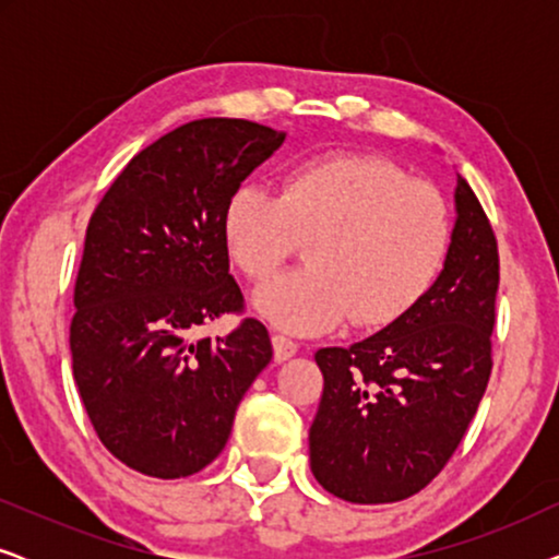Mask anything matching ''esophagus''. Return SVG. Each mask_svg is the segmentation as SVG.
<instances>
[{
  "label": "esophagus",
  "mask_w": 559,
  "mask_h": 559,
  "mask_svg": "<svg viewBox=\"0 0 559 559\" xmlns=\"http://www.w3.org/2000/svg\"><path fill=\"white\" fill-rule=\"evenodd\" d=\"M272 348H274V361H287V358H293L297 354V343L293 338H287V335L282 333H274L272 335Z\"/></svg>",
  "instance_id": "1"
}]
</instances>
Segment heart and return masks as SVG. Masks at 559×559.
<instances>
[{"instance_id": "heart-1", "label": "heart", "mask_w": 559, "mask_h": 559, "mask_svg": "<svg viewBox=\"0 0 559 559\" xmlns=\"http://www.w3.org/2000/svg\"><path fill=\"white\" fill-rule=\"evenodd\" d=\"M221 228L234 264L254 282L308 241V266L254 297L259 316L295 333L328 331L348 316L361 328L389 325L432 287L453 236L440 190L373 155L302 159L282 193L241 182Z\"/></svg>"}]
</instances>
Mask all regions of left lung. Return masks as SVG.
Returning <instances> with one entry per match:
<instances>
[{
    "label": "left lung",
    "mask_w": 559,
    "mask_h": 559,
    "mask_svg": "<svg viewBox=\"0 0 559 559\" xmlns=\"http://www.w3.org/2000/svg\"><path fill=\"white\" fill-rule=\"evenodd\" d=\"M455 213L435 285L379 333L316 354L325 384L310 425V468L343 501L392 503L423 491L486 392L499 247L461 175Z\"/></svg>",
    "instance_id": "1"
}]
</instances>
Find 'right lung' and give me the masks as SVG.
Instances as JSON below:
<instances>
[{
	"instance_id": "obj_1",
	"label": "right lung",
	"mask_w": 559,
	"mask_h": 559,
	"mask_svg": "<svg viewBox=\"0 0 559 559\" xmlns=\"http://www.w3.org/2000/svg\"><path fill=\"white\" fill-rule=\"evenodd\" d=\"M282 142L285 132L247 119L188 121L129 159L88 221L73 379L104 448L144 476L186 478L216 461L272 361L254 318L218 338L198 328L243 312L221 218Z\"/></svg>"
}]
</instances>
